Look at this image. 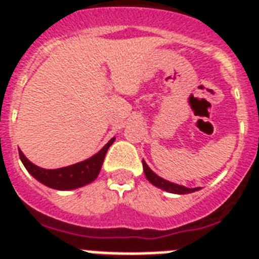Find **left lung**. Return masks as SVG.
I'll return each instance as SVG.
<instances>
[{"label":"left lung","mask_w":259,"mask_h":259,"mask_svg":"<svg viewBox=\"0 0 259 259\" xmlns=\"http://www.w3.org/2000/svg\"><path fill=\"white\" fill-rule=\"evenodd\" d=\"M143 167H144V172H145L146 179L149 180L153 185H155L157 188H161L166 192H170V193H175V194H187V193H192V192L200 191V188H187L184 185H179L175 184V183H171L168 180H164L163 178L161 176H158L157 174L153 172L150 170V167L146 164V162L143 159Z\"/></svg>","instance_id":"obj_1"}]
</instances>
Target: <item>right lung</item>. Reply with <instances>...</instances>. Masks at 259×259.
<instances>
[{
    "instance_id": "obj_1",
    "label": "right lung",
    "mask_w": 259,
    "mask_h": 259,
    "mask_svg": "<svg viewBox=\"0 0 259 259\" xmlns=\"http://www.w3.org/2000/svg\"><path fill=\"white\" fill-rule=\"evenodd\" d=\"M114 141H115V137H113L100 152L96 153L95 155H92L85 161H81L79 163L71 164L67 167H62V168H56V170H47V168H41V167L36 166L27 159L22 150H19V157L27 171L36 180H38L49 188L58 189V191H71V189L80 188V187H84L89 183L95 182L96 178L100 174V170H101L107 149Z\"/></svg>"
}]
</instances>
